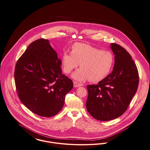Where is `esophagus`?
<instances>
[{
  "label": "esophagus",
  "instance_id": "esophagus-1",
  "mask_svg": "<svg viewBox=\"0 0 150 150\" xmlns=\"http://www.w3.org/2000/svg\"><path fill=\"white\" fill-rule=\"evenodd\" d=\"M73 85H74V87H75V88H77V87L81 86L83 85L82 83H78L77 82H76V81H74L73 82Z\"/></svg>",
  "mask_w": 150,
  "mask_h": 150
}]
</instances>
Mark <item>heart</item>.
<instances>
[{
  "mask_svg": "<svg viewBox=\"0 0 150 150\" xmlns=\"http://www.w3.org/2000/svg\"><path fill=\"white\" fill-rule=\"evenodd\" d=\"M61 62L65 73H70L80 64V68L74 72L72 77L77 81L97 82L107 76L112 69L114 57L108 51L83 43H75L71 52H64Z\"/></svg>",
  "mask_w": 150,
  "mask_h": 150,
  "instance_id": "heart-1",
  "label": "heart"
}]
</instances>
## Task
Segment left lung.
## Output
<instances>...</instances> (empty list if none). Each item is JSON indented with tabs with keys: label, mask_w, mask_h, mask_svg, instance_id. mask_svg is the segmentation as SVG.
I'll return each mask as SVG.
<instances>
[{
	"label": "left lung",
	"mask_w": 150,
	"mask_h": 150,
	"mask_svg": "<svg viewBox=\"0 0 150 150\" xmlns=\"http://www.w3.org/2000/svg\"><path fill=\"white\" fill-rule=\"evenodd\" d=\"M115 55L113 70L97 85L87 86L88 111L96 120L108 121L122 115L128 108L139 85V73L128 52L111 44Z\"/></svg>",
	"instance_id": "obj_1"
}]
</instances>
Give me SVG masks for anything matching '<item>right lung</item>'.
Segmentation results:
<instances>
[{"mask_svg":"<svg viewBox=\"0 0 150 150\" xmlns=\"http://www.w3.org/2000/svg\"><path fill=\"white\" fill-rule=\"evenodd\" d=\"M61 61L48 40L32 42L18 60L14 78L19 98L32 112L44 117L59 112L73 81L62 73Z\"/></svg>","mask_w":150,"mask_h":150,"instance_id":"add662e5","label":"right lung"}]
</instances>
